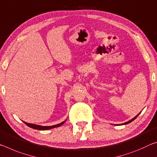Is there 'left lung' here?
<instances>
[{
	"label": "left lung",
	"instance_id": "1",
	"mask_svg": "<svg viewBox=\"0 0 157 157\" xmlns=\"http://www.w3.org/2000/svg\"><path fill=\"white\" fill-rule=\"evenodd\" d=\"M141 113V112H140ZM140 113H138L137 115H136V116H135L134 117H133V118H132V120H129V121H128V122H124V123H122V124H119V125H123V124H129V123H130V122H132V121H133V120H134L135 119H136V118L138 116V115H140Z\"/></svg>",
	"mask_w": 157,
	"mask_h": 157
}]
</instances>
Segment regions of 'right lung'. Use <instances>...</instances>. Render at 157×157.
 I'll return each mask as SVG.
<instances>
[{
  "label": "right lung",
  "instance_id": "right-lung-1",
  "mask_svg": "<svg viewBox=\"0 0 157 157\" xmlns=\"http://www.w3.org/2000/svg\"><path fill=\"white\" fill-rule=\"evenodd\" d=\"M66 120H67V119L65 120V121H63V122L60 123V124H56V125H53V126H41V125H37V124H31V123H28V122H25L24 121H23V122H24L25 124L28 126V127H29L30 128H33V129H37V130H48V129H53V128H56V127H60L61 125H63L64 123L65 122Z\"/></svg>",
  "mask_w": 157,
  "mask_h": 157
}]
</instances>
